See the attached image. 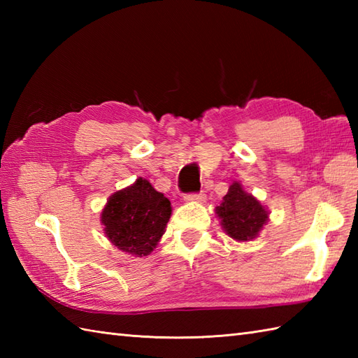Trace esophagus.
I'll return each instance as SVG.
<instances>
[{
    "mask_svg": "<svg viewBox=\"0 0 358 358\" xmlns=\"http://www.w3.org/2000/svg\"><path fill=\"white\" fill-rule=\"evenodd\" d=\"M186 201H192V203H201L206 200V195H204L203 192H195V194H187L185 196Z\"/></svg>",
    "mask_w": 358,
    "mask_h": 358,
    "instance_id": "1",
    "label": "esophagus"
}]
</instances>
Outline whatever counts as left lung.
<instances>
[{"label": "left lung", "instance_id": "8db88e82", "mask_svg": "<svg viewBox=\"0 0 358 358\" xmlns=\"http://www.w3.org/2000/svg\"><path fill=\"white\" fill-rule=\"evenodd\" d=\"M215 214L222 220L224 232L237 241L254 240L269 220V212L238 181L231 185Z\"/></svg>", "mask_w": 358, "mask_h": 358}]
</instances>
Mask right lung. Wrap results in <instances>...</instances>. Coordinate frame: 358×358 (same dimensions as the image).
<instances>
[{"mask_svg":"<svg viewBox=\"0 0 358 358\" xmlns=\"http://www.w3.org/2000/svg\"><path fill=\"white\" fill-rule=\"evenodd\" d=\"M171 214V201L140 177L132 186L109 196L101 223L113 246L135 257H146L163 237Z\"/></svg>","mask_w":358,"mask_h":358,"instance_id":"right-lung-1","label":"right lung"}]
</instances>
